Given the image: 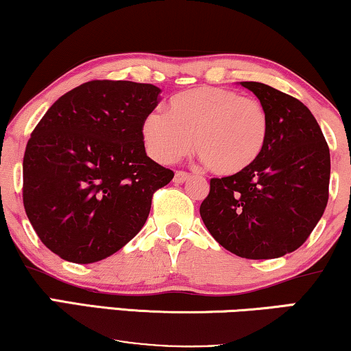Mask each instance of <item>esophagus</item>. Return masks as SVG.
I'll list each match as a JSON object with an SVG mask.
<instances>
[{"label":"esophagus","mask_w":351,"mask_h":351,"mask_svg":"<svg viewBox=\"0 0 351 351\" xmlns=\"http://www.w3.org/2000/svg\"><path fill=\"white\" fill-rule=\"evenodd\" d=\"M189 173H187V171H182V170H178L176 173H175V178H173V181L176 182V184H181V182H184V181H187L189 180Z\"/></svg>","instance_id":"34e87169"}]
</instances>
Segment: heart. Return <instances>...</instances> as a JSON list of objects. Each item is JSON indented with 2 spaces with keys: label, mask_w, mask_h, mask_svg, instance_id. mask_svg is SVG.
Instances as JSON below:
<instances>
[{
  "label": "heart",
  "mask_w": 351,
  "mask_h": 351,
  "mask_svg": "<svg viewBox=\"0 0 351 351\" xmlns=\"http://www.w3.org/2000/svg\"><path fill=\"white\" fill-rule=\"evenodd\" d=\"M269 114L263 103L221 87L176 93L167 114L152 111L143 121V140L152 159L171 164L194 149L211 173L239 175L263 154Z\"/></svg>",
  "instance_id": "1"
}]
</instances>
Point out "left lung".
<instances>
[{
    "label": "left lung",
    "instance_id": "obj_1",
    "mask_svg": "<svg viewBox=\"0 0 351 351\" xmlns=\"http://www.w3.org/2000/svg\"><path fill=\"white\" fill-rule=\"evenodd\" d=\"M269 114L263 154L239 175L211 178L200 216L213 239L246 259H274L304 245L329 199L330 156L302 101L263 82H240Z\"/></svg>",
    "mask_w": 351,
    "mask_h": 351
}]
</instances>
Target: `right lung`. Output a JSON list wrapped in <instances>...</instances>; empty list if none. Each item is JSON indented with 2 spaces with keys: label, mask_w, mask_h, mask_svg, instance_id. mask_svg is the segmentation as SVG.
<instances>
[{
  "label": "right lung",
  "mask_w": 351,
  "mask_h": 351,
  "mask_svg": "<svg viewBox=\"0 0 351 351\" xmlns=\"http://www.w3.org/2000/svg\"><path fill=\"white\" fill-rule=\"evenodd\" d=\"M160 88L88 81L38 122L23 156V206L39 240L76 264L114 254L145 226L152 195L175 176L146 156L143 121Z\"/></svg>",
  "instance_id": "add662e5"
}]
</instances>
